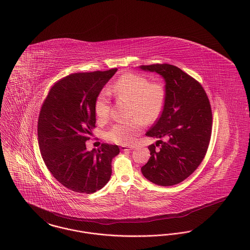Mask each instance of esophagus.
Listing matches in <instances>:
<instances>
[{
  "label": "esophagus",
  "mask_w": 250,
  "mask_h": 250,
  "mask_svg": "<svg viewBox=\"0 0 250 250\" xmlns=\"http://www.w3.org/2000/svg\"><path fill=\"white\" fill-rule=\"evenodd\" d=\"M120 149H121L122 151H130V150H132V149H133V146H121Z\"/></svg>",
  "instance_id": "34e87169"
}]
</instances>
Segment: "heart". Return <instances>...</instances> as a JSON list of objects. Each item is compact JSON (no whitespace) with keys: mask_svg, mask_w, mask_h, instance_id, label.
Segmentation results:
<instances>
[{"mask_svg":"<svg viewBox=\"0 0 250 250\" xmlns=\"http://www.w3.org/2000/svg\"><path fill=\"white\" fill-rule=\"evenodd\" d=\"M131 103V116L136 119L114 124L106 131L109 141L119 145H131L141 131L144 123L155 121L161 115L166 99L164 86L149 83L144 76L125 74L108 89ZM95 112L101 120H105L110 113V101L105 91L101 93L95 103ZM139 117V119L137 118Z\"/></svg>","mask_w":250,"mask_h":250,"instance_id":"1","label":"heart"}]
</instances>
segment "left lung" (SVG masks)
I'll return each instance as SVG.
<instances>
[{"label":"left lung","instance_id":"1","mask_svg":"<svg viewBox=\"0 0 250 250\" xmlns=\"http://www.w3.org/2000/svg\"><path fill=\"white\" fill-rule=\"evenodd\" d=\"M165 80V104L156 123L146 133L157 139L141 172L161 186L180 184L197 169L210 143L212 115L203 87L181 68L168 64L140 66ZM159 146V148H156Z\"/></svg>","mask_w":250,"mask_h":250}]
</instances>
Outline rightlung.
I'll return each mask as SVG.
<instances>
[{
	"instance_id": "add662e5",
	"label": "right lung",
	"mask_w": 250,
	"mask_h": 250,
	"mask_svg": "<svg viewBox=\"0 0 250 250\" xmlns=\"http://www.w3.org/2000/svg\"><path fill=\"white\" fill-rule=\"evenodd\" d=\"M118 68L74 73L57 82L40 110L38 123L42 158L53 177L69 190L92 194L112 175L117 145L88 151L85 142L96 124L95 103Z\"/></svg>"
}]
</instances>
